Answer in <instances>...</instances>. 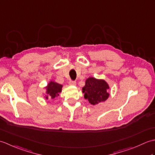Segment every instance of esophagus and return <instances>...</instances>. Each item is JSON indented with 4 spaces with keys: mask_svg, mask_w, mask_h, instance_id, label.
Masks as SVG:
<instances>
[{
    "mask_svg": "<svg viewBox=\"0 0 155 155\" xmlns=\"http://www.w3.org/2000/svg\"><path fill=\"white\" fill-rule=\"evenodd\" d=\"M68 84H69V85H73V86H74V85H76V82L73 81H69Z\"/></svg>",
    "mask_w": 155,
    "mask_h": 155,
    "instance_id": "34e87169",
    "label": "esophagus"
}]
</instances>
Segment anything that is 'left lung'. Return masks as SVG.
Masks as SVG:
<instances>
[{"label":"left lung","mask_w":155,"mask_h":155,"mask_svg":"<svg viewBox=\"0 0 155 155\" xmlns=\"http://www.w3.org/2000/svg\"><path fill=\"white\" fill-rule=\"evenodd\" d=\"M109 88L108 83L103 79H97L94 77L88 78L83 87V93L85 99L95 105L106 101L109 97L107 90Z\"/></svg>","instance_id":"1"}]
</instances>
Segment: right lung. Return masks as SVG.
<instances>
[{
  "mask_svg": "<svg viewBox=\"0 0 155 155\" xmlns=\"http://www.w3.org/2000/svg\"><path fill=\"white\" fill-rule=\"evenodd\" d=\"M62 88V84H58L54 81H51L47 84V86L45 87L46 90H47V91H46L47 95L45 96L46 99H48V98L53 99L55 97H57L59 94L61 93Z\"/></svg>",
  "mask_w": 155,
  "mask_h": 155,
  "instance_id": "1",
  "label": "right lung"
}]
</instances>
